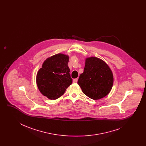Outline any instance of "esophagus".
<instances>
[{"label": "esophagus", "mask_w": 146, "mask_h": 146, "mask_svg": "<svg viewBox=\"0 0 146 146\" xmlns=\"http://www.w3.org/2000/svg\"><path fill=\"white\" fill-rule=\"evenodd\" d=\"M77 82H78V79H74L73 80V83H76Z\"/></svg>", "instance_id": "34e87169"}]
</instances>
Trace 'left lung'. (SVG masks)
I'll use <instances>...</instances> for the list:
<instances>
[{
    "instance_id": "obj_1",
    "label": "left lung",
    "mask_w": 146,
    "mask_h": 146,
    "mask_svg": "<svg viewBox=\"0 0 146 146\" xmlns=\"http://www.w3.org/2000/svg\"><path fill=\"white\" fill-rule=\"evenodd\" d=\"M113 80L109 66L101 58L92 56L85 58L83 73L80 75L78 84L85 95L97 100L108 95Z\"/></svg>"
}]
</instances>
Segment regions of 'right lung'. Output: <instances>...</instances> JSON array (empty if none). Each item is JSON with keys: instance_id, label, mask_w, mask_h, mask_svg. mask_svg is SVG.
<instances>
[{"instance_id": "obj_1", "label": "right lung", "mask_w": 146, "mask_h": 146, "mask_svg": "<svg viewBox=\"0 0 146 146\" xmlns=\"http://www.w3.org/2000/svg\"><path fill=\"white\" fill-rule=\"evenodd\" d=\"M70 57L62 53L47 58L37 72L36 83L42 95L50 100L61 97L72 83L68 66Z\"/></svg>"}]
</instances>
